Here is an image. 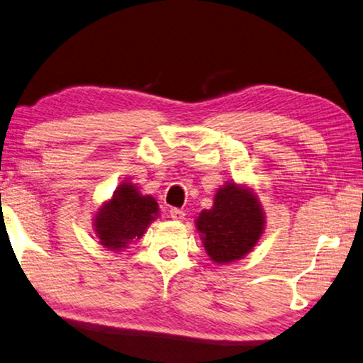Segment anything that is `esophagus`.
Returning <instances> with one entry per match:
<instances>
[{"label": "esophagus", "mask_w": 363, "mask_h": 363, "mask_svg": "<svg viewBox=\"0 0 363 363\" xmlns=\"http://www.w3.org/2000/svg\"><path fill=\"white\" fill-rule=\"evenodd\" d=\"M169 214H170V217H172V219H174V220H183V219H185V213H183L182 209L172 208Z\"/></svg>", "instance_id": "obj_1"}]
</instances>
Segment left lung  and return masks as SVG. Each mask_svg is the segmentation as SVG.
I'll use <instances>...</instances> for the list:
<instances>
[{
	"label": "left lung",
	"mask_w": 363,
	"mask_h": 363,
	"mask_svg": "<svg viewBox=\"0 0 363 363\" xmlns=\"http://www.w3.org/2000/svg\"><path fill=\"white\" fill-rule=\"evenodd\" d=\"M194 225L209 259L228 264L245 258L263 237L264 206L248 183L225 182L217 188L213 208L201 211Z\"/></svg>",
	"instance_id": "1"
}]
</instances>
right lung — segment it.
<instances>
[{"mask_svg":"<svg viewBox=\"0 0 363 363\" xmlns=\"http://www.w3.org/2000/svg\"><path fill=\"white\" fill-rule=\"evenodd\" d=\"M160 216L157 199L141 193L136 183L125 180L92 217L97 242L110 252H123L146 233Z\"/></svg>","mask_w":363,"mask_h":363,"instance_id":"obj_1","label":"right lung"}]
</instances>
